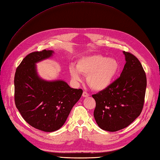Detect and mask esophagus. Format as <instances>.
Here are the masks:
<instances>
[{
  "label": "esophagus",
  "instance_id": "obj_1",
  "mask_svg": "<svg viewBox=\"0 0 160 160\" xmlns=\"http://www.w3.org/2000/svg\"><path fill=\"white\" fill-rule=\"evenodd\" d=\"M82 96L84 97H87L89 96V93H87L86 92H83V93H82Z\"/></svg>",
  "mask_w": 160,
  "mask_h": 160
}]
</instances>
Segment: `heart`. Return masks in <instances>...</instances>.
<instances>
[{"instance_id": "b5f03b06", "label": "heart", "mask_w": 160, "mask_h": 160, "mask_svg": "<svg viewBox=\"0 0 160 160\" xmlns=\"http://www.w3.org/2000/svg\"><path fill=\"white\" fill-rule=\"evenodd\" d=\"M120 65L114 58H106L101 55H93L80 58L76 68H70L71 77L80 81V74L87 76V82L93 89L100 91L107 88L119 71Z\"/></svg>"}]
</instances>
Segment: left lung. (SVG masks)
Returning <instances> with one entry per match:
<instances>
[{
  "mask_svg": "<svg viewBox=\"0 0 160 160\" xmlns=\"http://www.w3.org/2000/svg\"><path fill=\"white\" fill-rule=\"evenodd\" d=\"M126 63L119 78L105 89L92 95L94 118L99 127L108 131L122 129L141 114L144 102L147 76L134 55L123 52Z\"/></svg>",
  "mask_w": 160,
  "mask_h": 160,
  "instance_id": "obj_1",
  "label": "left lung"
}]
</instances>
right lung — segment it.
I'll use <instances>...</instances> for the list:
<instances>
[{
	"label": "right lung",
	"instance_id": "1",
	"mask_svg": "<svg viewBox=\"0 0 160 160\" xmlns=\"http://www.w3.org/2000/svg\"><path fill=\"white\" fill-rule=\"evenodd\" d=\"M53 52H34L18 67L14 77V101L23 118L32 127L46 132L60 129L73 106L82 96V89L71 88L62 80L41 79L35 63L50 58Z\"/></svg>",
	"mask_w": 160,
	"mask_h": 160
}]
</instances>
